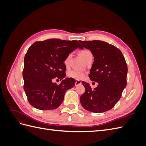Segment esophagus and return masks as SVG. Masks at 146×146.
I'll return each instance as SVG.
<instances>
[{
	"label": "esophagus",
	"instance_id": "34e87169",
	"mask_svg": "<svg viewBox=\"0 0 146 146\" xmlns=\"http://www.w3.org/2000/svg\"><path fill=\"white\" fill-rule=\"evenodd\" d=\"M80 84H82V82L80 80H76V84H75V85L77 86L78 85H80Z\"/></svg>",
	"mask_w": 146,
	"mask_h": 146
}]
</instances>
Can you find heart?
Here are the masks:
<instances>
[{
  "label": "heart",
  "mask_w": 146,
  "mask_h": 146,
  "mask_svg": "<svg viewBox=\"0 0 146 146\" xmlns=\"http://www.w3.org/2000/svg\"><path fill=\"white\" fill-rule=\"evenodd\" d=\"M79 55H80V56L83 60H85L88 56L91 55L92 54L90 50H83L80 52V53H79ZM70 56V55H68L67 57H66V58L64 60V64L66 66L69 64ZM68 76L70 78H75V79H81L84 76V73L82 71V70L73 69V70H70V71L68 74Z\"/></svg>",
  "instance_id": "heart-1"
}]
</instances>
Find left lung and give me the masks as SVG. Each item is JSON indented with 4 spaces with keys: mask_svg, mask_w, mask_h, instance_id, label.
I'll return each instance as SVG.
<instances>
[{
    "mask_svg": "<svg viewBox=\"0 0 146 146\" xmlns=\"http://www.w3.org/2000/svg\"><path fill=\"white\" fill-rule=\"evenodd\" d=\"M80 42L93 55L89 77L99 83L92 90L89 83L82 82L85 92L80 98L81 105L91 112L108 111L121 99L126 87L128 69L125 60L119 48L108 42L99 40Z\"/></svg>",
    "mask_w": 146,
    "mask_h": 146,
    "instance_id": "1",
    "label": "left lung"
}]
</instances>
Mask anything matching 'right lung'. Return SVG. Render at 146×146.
<instances>
[{
    "mask_svg": "<svg viewBox=\"0 0 146 146\" xmlns=\"http://www.w3.org/2000/svg\"><path fill=\"white\" fill-rule=\"evenodd\" d=\"M83 47L77 41L50 39L36 42L24 57V89L29 102L41 110H54L62 104L66 91L74 86L76 81L66 77L64 61L70 52ZM62 80L60 85L53 78Z\"/></svg>",
    "mask_w": 146,
    "mask_h": 146,
    "instance_id": "1",
    "label": "right lung"
}]
</instances>
